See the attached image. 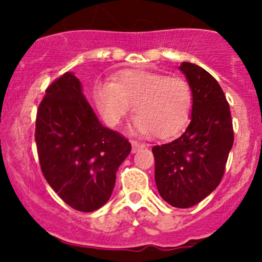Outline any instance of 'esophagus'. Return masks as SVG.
Listing matches in <instances>:
<instances>
[{
	"label": "esophagus",
	"mask_w": 262,
	"mask_h": 262,
	"mask_svg": "<svg viewBox=\"0 0 262 262\" xmlns=\"http://www.w3.org/2000/svg\"><path fill=\"white\" fill-rule=\"evenodd\" d=\"M132 146H133V148H132V152H133V153H136V152H138L139 149H142V148H144V147H146V144H143V143H139V142H136V141H133V142H132Z\"/></svg>",
	"instance_id": "obj_1"
}]
</instances>
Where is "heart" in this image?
<instances>
[{"mask_svg": "<svg viewBox=\"0 0 262 262\" xmlns=\"http://www.w3.org/2000/svg\"><path fill=\"white\" fill-rule=\"evenodd\" d=\"M95 99L109 125H116L134 104L132 128L162 139L180 133L192 104L190 84L182 77L141 70L123 71L114 82H99Z\"/></svg>", "mask_w": 262, "mask_h": 262, "instance_id": "heart-1", "label": "heart"}]
</instances>
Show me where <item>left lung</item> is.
Segmentation results:
<instances>
[{
    "label": "left lung",
    "mask_w": 262,
    "mask_h": 262,
    "mask_svg": "<svg viewBox=\"0 0 262 262\" xmlns=\"http://www.w3.org/2000/svg\"><path fill=\"white\" fill-rule=\"evenodd\" d=\"M180 70L192 91L191 121L179 138L152 152L161 198L175 208H190L223 179L234 133L229 104L215 78L194 63L182 62Z\"/></svg>",
    "instance_id": "8db88e82"
}]
</instances>
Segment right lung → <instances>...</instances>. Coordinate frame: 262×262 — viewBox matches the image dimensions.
<instances>
[{
	"label": "right lung",
	"mask_w": 262,
	"mask_h": 262,
	"mask_svg": "<svg viewBox=\"0 0 262 262\" xmlns=\"http://www.w3.org/2000/svg\"><path fill=\"white\" fill-rule=\"evenodd\" d=\"M35 142L41 172L58 196L94 212L112 196L116 171L132 150L128 139L101 125L67 72L49 84L38 107Z\"/></svg>",
	"instance_id": "right-lung-1"
}]
</instances>
